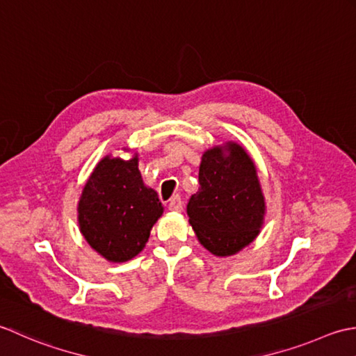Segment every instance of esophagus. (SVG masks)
Instances as JSON below:
<instances>
[{
    "instance_id": "obj_1",
    "label": "esophagus",
    "mask_w": 356,
    "mask_h": 356,
    "mask_svg": "<svg viewBox=\"0 0 356 356\" xmlns=\"http://www.w3.org/2000/svg\"><path fill=\"white\" fill-rule=\"evenodd\" d=\"M169 209L173 210V212H181L183 210V200H181L179 195H175L169 202Z\"/></svg>"
}]
</instances>
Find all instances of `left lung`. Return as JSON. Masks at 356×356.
Returning a JSON list of instances; mask_svg holds the SVG:
<instances>
[{
    "label": "left lung",
    "mask_w": 356,
    "mask_h": 356,
    "mask_svg": "<svg viewBox=\"0 0 356 356\" xmlns=\"http://www.w3.org/2000/svg\"><path fill=\"white\" fill-rule=\"evenodd\" d=\"M200 188L187 204L198 241L216 257L249 245L263 227L266 202L255 164L243 146L226 143L204 152Z\"/></svg>",
    "instance_id": "left-lung-1"
}]
</instances>
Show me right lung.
<instances>
[{
    "label": "right lung",
    "instance_id": "obj_1",
    "mask_svg": "<svg viewBox=\"0 0 356 356\" xmlns=\"http://www.w3.org/2000/svg\"><path fill=\"white\" fill-rule=\"evenodd\" d=\"M163 210L156 192L143 183L138 155L127 161L104 156L84 184L78 224L93 250L124 263L144 249Z\"/></svg>",
    "mask_w": 356,
    "mask_h": 356
}]
</instances>
